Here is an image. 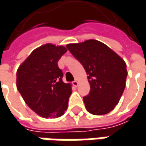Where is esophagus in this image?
Here are the masks:
<instances>
[{
  "instance_id": "esophagus-1",
  "label": "esophagus",
  "mask_w": 146,
  "mask_h": 146,
  "mask_svg": "<svg viewBox=\"0 0 146 146\" xmlns=\"http://www.w3.org/2000/svg\"><path fill=\"white\" fill-rule=\"evenodd\" d=\"M73 85L75 86V87H77L78 86V81H74V82H73Z\"/></svg>"
}]
</instances>
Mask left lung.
<instances>
[{"mask_svg":"<svg viewBox=\"0 0 146 146\" xmlns=\"http://www.w3.org/2000/svg\"><path fill=\"white\" fill-rule=\"evenodd\" d=\"M88 75L90 90L83 98L87 111L95 115L111 111L122 96L127 78L126 63L108 46L95 39L67 44Z\"/></svg>","mask_w":146,"mask_h":146,"instance_id":"1","label":"left lung"}]
</instances>
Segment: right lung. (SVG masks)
<instances>
[{
	"mask_svg": "<svg viewBox=\"0 0 146 146\" xmlns=\"http://www.w3.org/2000/svg\"><path fill=\"white\" fill-rule=\"evenodd\" d=\"M67 48L46 43L35 48L17 70V88L28 107L43 118H57L68 108L72 85L62 81L58 61Z\"/></svg>",
	"mask_w": 146,
	"mask_h": 146,
	"instance_id": "obj_1",
	"label": "right lung"
}]
</instances>
